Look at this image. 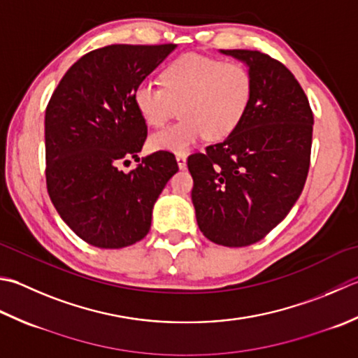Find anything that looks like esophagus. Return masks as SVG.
<instances>
[{"label": "esophagus", "mask_w": 358, "mask_h": 358, "mask_svg": "<svg viewBox=\"0 0 358 358\" xmlns=\"http://www.w3.org/2000/svg\"><path fill=\"white\" fill-rule=\"evenodd\" d=\"M177 163H178L180 169H185V167H186V155H185V153H178Z\"/></svg>", "instance_id": "1"}]
</instances>
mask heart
<instances>
[{
    "instance_id": "obj_1",
    "label": "heart",
    "mask_w": 358,
    "mask_h": 358,
    "mask_svg": "<svg viewBox=\"0 0 358 358\" xmlns=\"http://www.w3.org/2000/svg\"><path fill=\"white\" fill-rule=\"evenodd\" d=\"M163 87L141 82L133 93L139 116L149 127L163 125L177 115L181 119L153 133V150L186 153L200 139L220 141L239 129L253 99L255 82L241 62L220 60L200 54L175 59L161 73Z\"/></svg>"
}]
</instances>
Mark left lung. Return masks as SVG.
I'll use <instances>...</instances> for the list:
<instances>
[{"label":"left lung","instance_id":"obj_1","mask_svg":"<svg viewBox=\"0 0 358 358\" xmlns=\"http://www.w3.org/2000/svg\"><path fill=\"white\" fill-rule=\"evenodd\" d=\"M253 76V99L233 135L187 158L203 236L247 247L279 225L299 199L310 166L313 115L281 62L247 49H220Z\"/></svg>","mask_w":358,"mask_h":358}]
</instances>
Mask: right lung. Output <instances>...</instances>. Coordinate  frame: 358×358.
<instances>
[{
	"label": "right lung",
	"instance_id": "obj_1",
	"mask_svg": "<svg viewBox=\"0 0 358 358\" xmlns=\"http://www.w3.org/2000/svg\"><path fill=\"white\" fill-rule=\"evenodd\" d=\"M177 45H111L91 51L62 77L46 107V186L63 222L97 248H124L147 236L153 205L178 172L173 153L138 158L147 125L135 88Z\"/></svg>",
	"mask_w": 358,
	"mask_h": 358
}]
</instances>
